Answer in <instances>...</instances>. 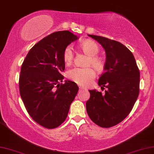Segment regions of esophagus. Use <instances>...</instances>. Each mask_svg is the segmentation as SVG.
Masks as SVG:
<instances>
[{"instance_id": "esophagus-1", "label": "esophagus", "mask_w": 154, "mask_h": 154, "mask_svg": "<svg viewBox=\"0 0 154 154\" xmlns=\"http://www.w3.org/2000/svg\"><path fill=\"white\" fill-rule=\"evenodd\" d=\"M79 88H80V89H82V90H87L86 88H85V87H80V86Z\"/></svg>"}]
</instances>
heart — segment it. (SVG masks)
I'll return each mask as SVG.
<instances>
[{
	"label": "heart",
	"instance_id": "heart-1",
	"mask_svg": "<svg viewBox=\"0 0 154 154\" xmlns=\"http://www.w3.org/2000/svg\"><path fill=\"white\" fill-rule=\"evenodd\" d=\"M80 48L85 54L89 56L85 65L89 67L85 68L74 67L67 71L66 75L75 83L86 86L90 85L96 77L95 70L91 67H94L97 71H100L103 69L105 63L103 59L98 55L100 52V47L96 42L85 41L80 45ZM74 56V54L72 46L68 45L64 49L63 59L66 65H69L72 63Z\"/></svg>",
	"mask_w": 154,
	"mask_h": 154
}]
</instances>
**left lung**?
<instances>
[{
    "label": "left lung",
    "mask_w": 154,
    "mask_h": 154,
    "mask_svg": "<svg viewBox=\"0 0 154 154\" xmlns=\"http://www.w3.org/2000/svg\"><path fill=\"white\" fill-rule=\"evenodd\" d=\"M106 52L105 72L98 80L105 94L89 90L86 109L90 119L103 128L115 126L129 114L139 95L140 71L131 51L120 42L96 35Z\"/></svg>",
    "instance_id": "1"
}]
</instances>
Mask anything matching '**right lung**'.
<instances>
[{
    "mask_svg": "<svg viewBox=\"0 0 154 154\" xmlns=\"http://www.w3.org/2000/svg\"><path fill=\"white\" fill-rule=\"evenodd\" d=\"M77 39L69 31L54 32L30 49L21 66V98L31 118L45 128H56L65 121L79 91L74 82L62 83L61 74L64 49Z\"/></svg>",
    "mask_w": 154,
    "mask_h": 154,
    "instance_id": "obj_1",
    "label": "right lung"
}]
</instances>
